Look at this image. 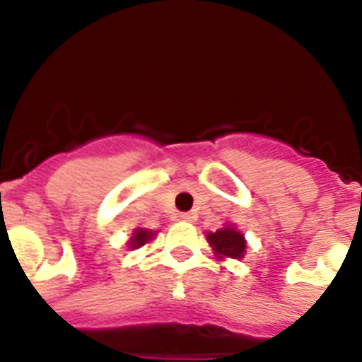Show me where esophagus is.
Returning <instances> with one entry per match:
<instances>
[{
  "label": "esophagus",
  "instance_id": "esophagus-1",
  "mask_svg": "<svg viewBox=\"0 0 362 362\" xmlns=\"http://www.w3.org/2000/svg\"><path fill=\"white\" fill-rule=\"evenodd\" d=\"M177 218L184 220V222H191V220L194 218V215H193V213H178Z\"/></svg>",
  "mask_w": 362,
  "mask_h": 362
}]
</instances>
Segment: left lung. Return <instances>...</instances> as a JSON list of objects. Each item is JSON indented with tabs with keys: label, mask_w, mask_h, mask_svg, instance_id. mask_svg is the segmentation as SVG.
<instances>
[{
	"label": "left lung",
	"mask_w": 362,
	"mask_h": 362,
	"mask_svg": "<svg viewBox=\"0 0 362 362\" xmlns=\"http://www.w3.org/2000/svg\"><path fill=\"white\" fill-rule=\"evenodd\" d=\"M207 240L213 246L218 257H229V259H242L246 251L244 235L233 228H222L215 233L207 235Z\"/></svg>",
	"instance_id": "8db88e82"
}]
</instances>
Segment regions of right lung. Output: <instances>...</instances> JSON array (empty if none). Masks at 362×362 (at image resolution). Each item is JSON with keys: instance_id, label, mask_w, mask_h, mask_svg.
Segmentation results:
<instances>
[{"instance_id": "obj_1", "label": "right lung", "mask_w": 362, "mask_h": 362, "mask_svg": "<svg viewBox=\"0 0 362 362\" xmlns=\"http://www.w3.org/2000/svg\"><path fill=\"white\" fill-rule=\"evenodd\" d=\"M153 231H149V229H134V233H133V238H131V247H140L144 246L146 242H149L151 238H153Z\"/></svg>"}]
</instances>
